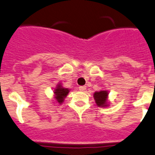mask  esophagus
<instances>
[{"instance_id": "esophagus-1", "label": "esophagus", "mask_w": 155, "mask_h": 155, "mask_svg": "<svg viewBox=\"0 0 155 155\" xmlns=\"http://www.w3.org/2000/svg\"><path fill=\"white\" fill-rule=\"evenodd\" d=\"M86 89V87L85 86H80L79 87V90L80 91H84Z\"/></svg>"}]
</instances>
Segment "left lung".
Segmentation results:
<instances>
[{
    "label": "left lung",
    "instance_id": "8db88e82",
    "mask_svg": "<svg viewBox=\"0 0 155 155\" xmlns=\"http://www.w3.org/2000/svg\"><path fill=\"white\" fill-rule=\"evenodd\" d=\"M108 93L107 91H99L95 92L94 97L95 103L97 104L98 107H105L107 106V98Z\"/></svg>",
    "mask_w": 155,
    "mask_h": 155
}]
</instances>
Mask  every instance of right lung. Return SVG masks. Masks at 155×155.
Instances as JSON below:
<instances>
[{"label": "right lung", "instance_id": "obj_1", "mask_svg": "<svg viewBox=\"0 0 155 155\" xmlns=\"http://www.w3.org/2000/svg\"><path fill=\"white\" fill-rule=\"evenodd\" d=\"M55 94H56V99L59 103V104H61L63 101H64V98L65 97H66V95L68 94L69 89H65V88H62L60 85H57V89H55Z\"/></svg>", "mask_w": 155, "mask_h": 155}]
</instances>
